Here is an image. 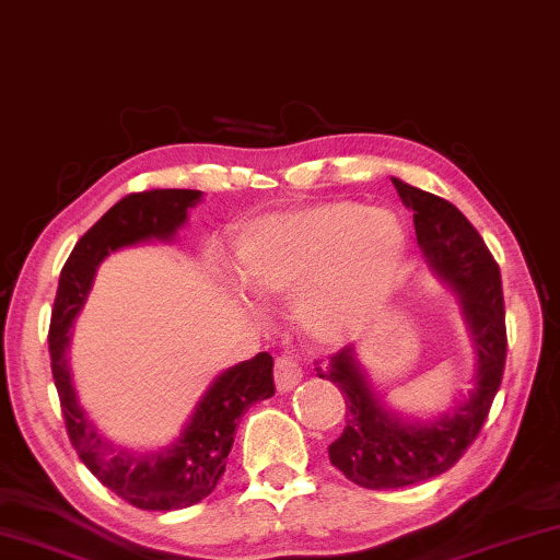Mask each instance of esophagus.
<instances>
[{
    "mask_svg": "<svg viewBox=\"0 0 560 560\" xmlns=\"http://www.w3.org/2000/svg\"><path fill=\"white\" fill-rule=\"evenodd\" d=\"M303 378V369H300V359L295 353H282L275 361V386L278 392H290L298 381Z\"/></svg>",
    "mask_w": 560,
    "mask_h": 560,
    "instance_id": "34e87169",
    "label": "esophagus"
}]
</instances>
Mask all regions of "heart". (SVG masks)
I'll list each match as a JSON object with an SVG mask.
<instances>
[{
  "mask_svg": "<svg viewBox=\"0 0 560 560\" xmlns=\"http://www.w3.org/2000/svg\"><path fill=\"white\" fill-rule=\"evenodd\" d=\"M407 234L394 214L326 201L270 214L242 230L234 265L249 293L298 295V318L336 340L374 318L399 278Z\"/></svg>",
  "mask_w": 560,
  "mask_h": 560,
  "instance_id": "obj_1",
  "label": "heart"
}]
</instances>
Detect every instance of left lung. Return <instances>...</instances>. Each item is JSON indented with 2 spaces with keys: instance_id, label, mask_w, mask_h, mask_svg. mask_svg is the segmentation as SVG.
<instances>
[{
  "instance_id": "1",
  "label": "left lung",
  "mask_w": 560,
  "mask_h": 560,
  "mask_svg": "<svg viewBox=\"0 0 560 560\" xmlns=\"http://www.w3.org/2000/svg\"><path fill=\"white\" fill-rule=\"evenodd\" d=\"M404 205L415 212L419 247L465 307L477 346V386L469 399L432 424H404L384 411L355 366L353 348L330 355L320 378L334 381L346 399V427L328 447L330 462L366 490H394L447 472L477 440L490 415L508 355L505 300L495 257L480 232L452 201L394 179Z\"/></svg>"
}]
</instances>
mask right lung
<instances>
[{"mask_svg":"<svg viewBox=\"0 0 560 560\" xmlns=\"http://www.w3.org/2000/svg\"><path fill=\"white\" fill-rule=\"evenodd\" d=\"M199 197L201 191L194 189H149L128 194L118 205H113L78 240L68 262L62 265L50 334H47L52 378L58 386L65 429H68L72 447L105 488L116 492L128 505L141 510H182L205 500L224 475L237 419L255 401L270 399L275 394L272 355L257 353L255 359L224 371L209 386L184 434L172 447L139 457L101 440L72 392L65 348H68L72 320L91 290L95 267L120 247L153 237H172L184 224L186 209L197 205Z\"/></svg>","mask_w":560,"mask_h":560,"instance_id":"right-lung-1","label":"right lung"}]
</instances>
